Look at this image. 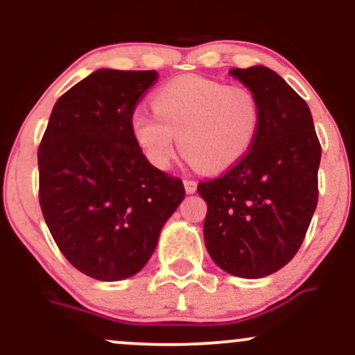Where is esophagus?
<instances>
[{
    "instance_id": "34e87169",
    "label": "esophagus",
    "mask_w": 355,
    "mask_h": 355,
    "mask_svg": "<svg viewBox=\"0 0 355 355\" xmlns=\"http://www.w3.org/2000/svg\"><path fill=\"white\" fill-rule=\"evenodd\" d=\"M196 188H198L196 181H193V179H184V189H186V193L193 194L194 191H196Z\"/></svg>"
}]
</instances>
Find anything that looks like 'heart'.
<instances>
[{
	"mask_svg": "<svg viewBox=\"0 0 355 355\" xmlns=\"http://www.w3.org/2000/svg\"><path fill=\"white\" fill-rule=\"evenodd\" d=\"M154 112L135 109L130 127L146 157L167 167L178 147L198 169L218 173L241 161L261 124V105L248 87L188 75L162 85Z\"/></svg>",
	"mask_w": 355,
	"mask_h": 355,
	"instance_id": "heart-1",
	"label": "heart"
}]
</instances>
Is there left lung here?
<instances>
[{"instance_id":"left-lung-1","label":"left lung","mask_w":355,"mask_h":355,"mask_svg":"<svg viewBox=\"0 0 355 355\" xmlns=\"http://www.w3.org/2000/svg\"><path fill=\"white\" fill-rule=\"evenodd\" d=\"M257 94L261 124L252 149L221 176L199 182L208 205L205 243L234 277H268L288 263L318 201L322 147L309 105L266 67L230 70Z\"/></svg>"}]
</instances>
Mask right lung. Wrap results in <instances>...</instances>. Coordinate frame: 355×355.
<instances>
[{
  "label": "right lung",
  "mask_w": 355,
  "mask_h": 355,
  "mask_svg": "<svg viewBox=\"0 0 355 355\" xmlns=\"http://www.w3.org/2000/svg\"><path fill=\"white\" fill-rule=\"evenodd\" d=\"M154 70L101 69L55 103L38 147L40 206L78 272L117 282L142 270L184 199L179 178L147 161L130 117Z\"/></svg>",
  "instance_id": "add662e5"
}]
</instances>
